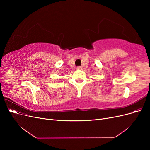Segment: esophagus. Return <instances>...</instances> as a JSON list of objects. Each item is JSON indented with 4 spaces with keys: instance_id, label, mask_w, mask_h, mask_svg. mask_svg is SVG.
Masks as SVG:
<instances>
[{
    "instance_id": "obj_1",
    "label": "esophagus",
    "mask_w": 150,
    "mask_h": 150,
    "mask_svg": "<svg viewBox=\"0 0 150 150\" xmlns=\"http://www.w3.org/2000/svg\"><path fill=\"white\" fill-rule=\"evenodd\" d=\"M82 69V67H81V66H78V67H77V69L80 70V69Z\"/></svg>"
}]
</instances>
